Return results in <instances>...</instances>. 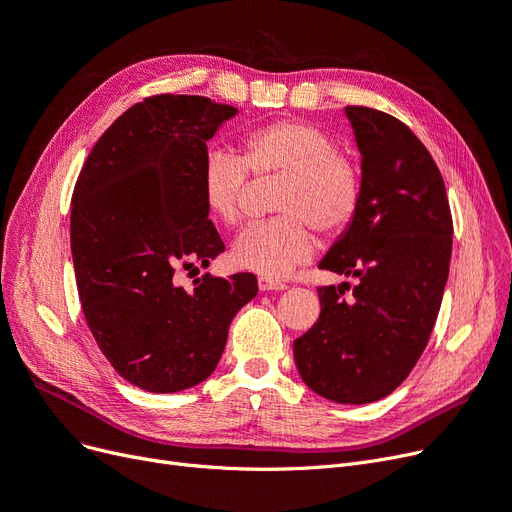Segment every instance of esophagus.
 <instances>
[{
  "instance_id": "34e87169",
  "label": "esophagus",
  "mask_w": 512,
  "mask_h": 512,
  "mask_svg": "<svg viewBox=\"0 0 512 512\" xmlns=\"http://www.w3.org/2000/svg\"><path fill=\"white\" fill-rule=\"evenodd\" d=\"M257 285H259V291H285L287 289L285 282L268 278V276H259Z\"/></svg>"
}]
</instances>
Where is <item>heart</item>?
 I'll return each mask as SVG.
<instances>
[{
    "instance_id": "obj_1",
    "label": "heart",
    "mask_w": 512,
    "mask_h": 512,
    "mask_svg": "<svg viewBox=\"0 0 512 512\" xmlns=\"http://www.w3.org/2000/svg\"><path fill=\"white\" fill-rule=\"evenodd\" d=\"M242 149L244 156L223 147L206 151L204 206L221 223L236 225L251 170L259 177L282 175L274 198L280 215L246 227L234 242V261L261 276L285 278L314 255V227L339 234L354 221L363 200L361 166L325 130L301 120L257 126L244 135Z\"/></svg>"
}]
</instances>
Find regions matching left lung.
<instances>
[{"mask_svg":"<svg viewBox=\"0 0 512 512\" xmlns=\"http://www.w3.org/2000/svg\"><path fill=\"white\" fill-rule=\"evenodd\" d=\"M361 149L363 200L320 270L358 278L318 287L320 316L293 342L295 365L316 394L365 405L399 388L437 323L453 221L437 162L390 113L348 105Z\"/></svg>","mask_w":512,"mask_h":512,"instance_id":"obj_1","label":"left lung"}]
</instances>
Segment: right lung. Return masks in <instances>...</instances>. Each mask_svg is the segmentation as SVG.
<instances>
[{
  "mask_svg": "<svg viewBox=\"0 0 512 512\" xmlns=\"http://www.w3.org/2000/svg\"><path fill=\"white\" fill-rule=\"evenodd\" d=\"M236 107L194 94H156L126 109L94 143L71 198V255L82 312L111 367L166 394L206 380L236 312L257 295L255 274L187 268L225 251L200 189L206 141Z\"/></svg>",
  "mask_w": 512,
  "mask_h": 512,
  "instance_id": "1",
  "label": "right lung"
}]
</instances>
